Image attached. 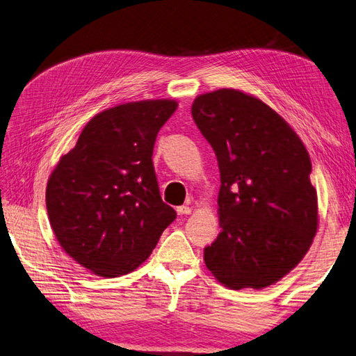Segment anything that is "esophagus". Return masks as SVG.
I'll use <instances>...</instances> for the list:
<instances>
[{
  "mask_svg": "<svg viewBox=\"0 0 356 356\" xmlns=\"http://www.w3.org/2000/svg\"><path fill=\"white\" fill-rule=\"evenodd\" d=\"M177 212L179 213V216H189V213L192 212V207H189V206H179V207H177Z\"/></svg>",
  "mask_w": 356,
  "mask_h": 356,
  "instance_id": "1",
  "label": "esophagus"
}]
</instances>
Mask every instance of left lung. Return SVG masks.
Masks as SVG:
<instances>
[{"label": "left lung", "instance_id": "8db88e82", "mask_svg": "<svg viewBox=\"0 0 356 356\" xmlns=\"http://www.w3.org/2000/svg\"><path fill=\"white\" fill-rule=\"evenodd\" d=\"M192 118L216 152L221 181V231L204 248L207 270L232 290L276 284L304 259L318 231L304 143L271 106L238 90L200 95Z\"/></svg>", "mask_w": 356, "mask_h": 356}]
</instances>
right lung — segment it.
Returning a JSON list of instances; mask_svg holds the SVG:
<instances>
[{
  "label": "right lung",
  "instance_id": "obj_1",
  "mask_svg": "<svg viewBox=\"0 0 356 356\" xmlns=\"http://www.w3.org/2000/svg\"><path fill=\"white\" fill-rule=\"evenodd\" d=\"M178 104L139 100L99 113L60 158L46 186V209L60 246L102 277L135 271L177 218L159 195L152 155Z\"/></svg>",
  "mask_w": 356,
  "mask_h": 356
}]
</instances>
